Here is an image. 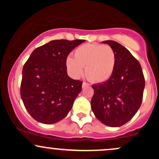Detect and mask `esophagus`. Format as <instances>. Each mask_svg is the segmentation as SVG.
<instances>
[{
	"label": "esophagus",
	"instance_id": "34e87169",
	"mask_svg": "<svg viewBox=\"0 0 159 159\" xmlns=\"http://www.w3.org/2000/svg\"><path fill=\"white\" fill-rule=\"evenodd\" d=\"M88 86H90V84H89L88 83H87V82H83V84H82V87H88Z\"/></svg>",
	"mask_w": 159,
	"mask_h": 159
}]
</instances>
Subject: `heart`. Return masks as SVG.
I'll return each instance as SVG.
<instances>
[{"label": "heart", "mask_w": 159, "mask_h": 159, "mask_svg": "<svg viewBox=\"0 0 159 159\" xmlns=\"http://www.w3.org/2000/svg\"><path fill=\"white\" fill-rule=\"evenodd\" d=\"M66 66L73 78L85 73L93 82H105L110 79L116 66V54L114 49L102 44H85L75 51V57H68Z\"/></svg>", "instance_id": "b5f03b06"}]
</instances>
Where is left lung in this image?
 <instances>
[{"label":"left lung","mask_w":159,"mask_h":159,"mask_svg":"<svg viewBox=\"0 0 159 159\" xmlns=\"http://www.w3.org/2000/svg\"><path fill=\"white\" fill-rule=\"evenodd\" d=\"M103 43L114 49L116 66L110 79L92 86L91 107L103 124L119 127L132 119L140 107L145 79L140 63L127 48L112 40Z\"/></svg>","instance_id":"obj_1"}]
</instances>
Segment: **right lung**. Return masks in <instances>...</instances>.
Returning a JSON list of instances; mask_svg holds the SVG:
<instances>
[{"mask_svg": "<svg viewBox=\"0 0 159 159\" xmlns=\"http://www.w3.org/2000/svg\"><path fill=\"white\" fill-rule=\"evenodd\" d=\"M84 41L52 40L36 48L25 63L20 94L27 112L36 121L55 123L72 109L83 82L69 77L66 60Z\"/></svg>", "mask_w": 159, "mask_h": 159, "instance_id": "add662e5", "label": "right lung"}]
</instances>
